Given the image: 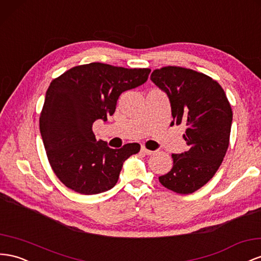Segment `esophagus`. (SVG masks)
<instances>
[{"mask_svg": "<svg viewBox=\"0 0 261 261\" xmlns=\"http://www.w3.org/2000/svg\"><path fill=\"white\" fill-rule=\"evenodd\" d=\"M142 152H144V153H146V154H152L154 151L153 150H149V149H147V148L145 147V146H142Z\"/></svg>", "mask_w": 261, "mask_h": 261, "instance_id": "1", "label": "esophagus"}]
</instances>
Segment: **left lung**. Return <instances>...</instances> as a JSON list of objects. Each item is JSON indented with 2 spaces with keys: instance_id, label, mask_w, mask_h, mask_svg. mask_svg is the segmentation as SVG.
I'll return each mask as SVG.
<instances>
[{
  "instance_id": "obj_1",
  "label": "left lung",
  "mask_w": 261,
  "mask_h": 261,
  "mask_svg": "<svg viewBox=\"0 0 261 261\" xmlns=\"http://www.w3.org/2000/svg\"><path fill=\"white\" fill-rule=\"evenodd\" d=\"M151 81L167 94L172 125L187 126L188 151L172 153V169L161 185L180 194L193 193L213 178L227 151L233 112L224 90L210 76L180 67L153 70Z\"/></svg>"
}]
</instances>
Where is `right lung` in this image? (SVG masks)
<instances>
[{
    "label": "right lung",
    "instance_id": "add662e5",
    "mask_svg": "<svg viewBox=\"0 0 261 261\" xmlns=\"http://www.w3.org/2000/svg\"><path fill=\"white\" fill-rule=\"evenodd\" d=\"M149 69L92 62L71 68L49 86L39 118L41 138L54 172L67 188L91 195L113 188L122 167L140 150L137 143L113 149L96 140L97 119L108 121L119 95L144 84Z\"/></svg>",
    "mask_w": 261,
    "mask_h": 261
}]
</instances>
